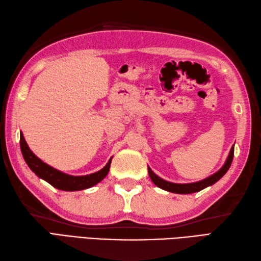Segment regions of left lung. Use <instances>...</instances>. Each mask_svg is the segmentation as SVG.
<instances>
[{
	"instance_id": "obj_1",
	"label": "left lung",
	"mask_w": 261,
	"mask_h": 261,
	"mask_svg": "<svg viewBox=\"0 0 261 261\" xmlns=\"http://www.w3.org/2000/svg\"><path fill=\"white\" fill-rule=\"evenodd\" d=\"M233 153H234V146L231 148L230 153L228 158L225 160V164L222 166V168L219 169L216 171L215 174L211 175L207 178H205L203 180L199 181H195V182H190V184H176V182H170L165 180L163 178H160L159 176H157L153 171L150 169V167L148 166V173H149V177H150L152 182L156 186H158L162 190H165L170 193H176V194H191V193H196L204 190L211 185L215 184L216 181L219 179L222 178V177L225 175L226 171L229 170L232 159H233Z\"/></svg>"
}]
</instances>
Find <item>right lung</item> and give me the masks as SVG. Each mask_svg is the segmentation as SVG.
Masks as SVG:
<instances>
[{
	"instance_id": "add662e5",
	"label": "right lung",
	"mask_w": 261,
	"mask_h": 261,
	"mask_svg": "<svg viewBox=\"0 0 261 261\" xmlns=\"http://www.w3.org/2000/svg\"><path fill=\"white\" fill-rule=\"evenodd\" d=\"M20 147L22 156H23L27 165L29 166V168L39 177V178L45 179L51 186L58 188V190L67 192L86 190V188H90L94 185H96L97 182L103 180L105 178V176L109 174L110 165L111 162H112V158H111L109 160V163L105 165L104 168L94 174L85 176H71L53 168L51 166L47 165L46 163H43L41 159H39L36 154L30 150L29 146L27 145L22 132L20 134Z\"/></svg>"
}]
</instances>
